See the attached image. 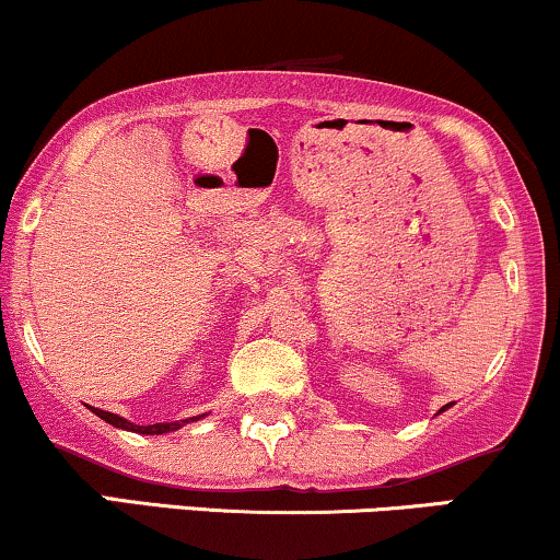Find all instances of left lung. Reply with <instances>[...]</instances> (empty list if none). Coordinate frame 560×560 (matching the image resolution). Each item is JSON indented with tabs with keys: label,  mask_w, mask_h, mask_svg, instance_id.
<instances>
[{
	"label": "left lung",
	"mask_w": 560,
	"mask_h": 560,
	"mask_svg": "<svg viewBox=\"0 0 560 560\" xmlns=\"http://www.w3.org/2000/svg\"><path fill=\"white\" fill-rule=\"evenodd\" d=\"M448 407H451V404H446V407H443V409H441V412H446V409H448Z\"/></svg>",
	"instance_id": "8db88e82"
}]
</instances>
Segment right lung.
I'll use <instances>...</instances> for the list:
<instances>
[{
    "mask_svg": "<svg viewBox=\"0 0 560 560\" xmlns=\"http://www.w3.org/2000/svg\"><path fill=\"white\" fill-rule=\"evenodd\" d=\"M93 412H96V415L101 417V420L109 422V425H114V428H122V430H130V433H143V435H164V433H172V430H179L182 425H185V422H190V420H200V417H206V415H200V417H190V420L156 422V425H135V422L125 420V417L112 415V412H104V409H96V407H93Z\"/></svg>",
    "mask_w": 560,
    "mask_h": 560,
    "instance_id": "obj_1",
    "label": "right lung"
}]
</instances>
